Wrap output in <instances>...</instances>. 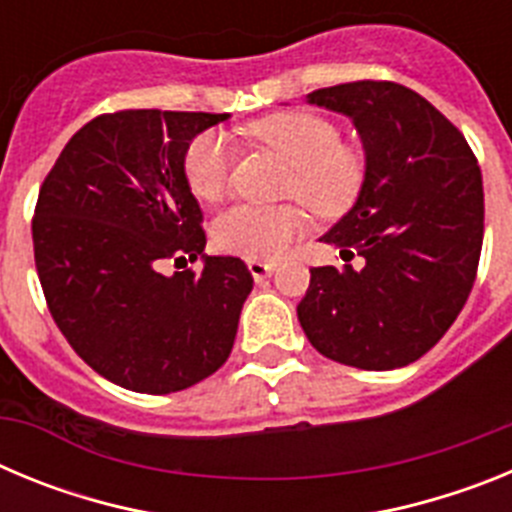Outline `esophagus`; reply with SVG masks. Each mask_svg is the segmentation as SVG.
Listing matches in <instances>:
<instances>
[{
    "instance_id": "esophagus-1",
    "label": "esophagus",
    "mask_w": 512,
    "mask_h": 512,
    "mask_svg": "<svg viewBox=\"0 0 512 512\" xmlns=\"http://www.w3.org/2000/svg\"><path fill=\"white\" fill-rule=\"evenodd\" d=\"M274 269H277V264H274V261L248 259V271H251V277H253V279H266Z\"/></svg>"
}]
</instances>
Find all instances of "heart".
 <instances>
[{
    "mask_svg": "<svg viewBox=\"0 0 512 512\" xmlns=\"http://www.w3.org/2000/svg\"><path fill=\"white\" fill-rule=\"evenodd\" d=\"M256 143L277 153L292 166L287 192L315 215L333 217L354 205L364 184V156L341 143L333 120L315 112H277L248 125ZM235 148L228 135L205 130L189 140L182 158L184 179L202 202L223 200L230 187ZM302 220L292 207L235 205L212 225L220 251L248 259H274L300 230Z\"/></svg>",
    "mask_w": 512,
    "mask_h": 512,
    "instance_id": "1",
    "label": "heart"
}]
</instances>
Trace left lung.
Returning a JSON list of instances; mask_svg holds the SVG:
<instances>
[{
  "mask_svg": "<svg viewBox=\"0 0 512 512\" xmlns=\"http://www.w3.org/2000/svg\"><path fill=\"white\" fill-rule=\"evenodd\" d=\"M351 117L366 153L356 205L320 241L346 264L310 269L297 305L307 341L338 364L387 372L451 328L477 277L485 192L472 148L425 97L395 81L307 94Z\"/></svg>",
  "mask_w": 512,
  "mask_h": 512,
  "instance_id": "obj_1",
  "label": "left lung"
}]
</instances>
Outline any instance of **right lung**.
Returning <instances> with one entry per match:
<instances>
[{"mask_svg": "<svg viewBox=\"0 0 512 512\" xmlns=\"http://www.w3.org/2000/svg\"><path fill=\"white\" fill-rule=\"evenodd\" d=\"M228 117L99 115L40 187L33 246L48 310L76 354L125 390H187L230 356L253 277L241 259L205 253L182 169L189 140ZM169 258L206 266L164 275Z\"/></svg>", "mask_w": 512, "mask_h": 512, "instance_id": "obj_1", "label": "right lung"}]
</instances>
